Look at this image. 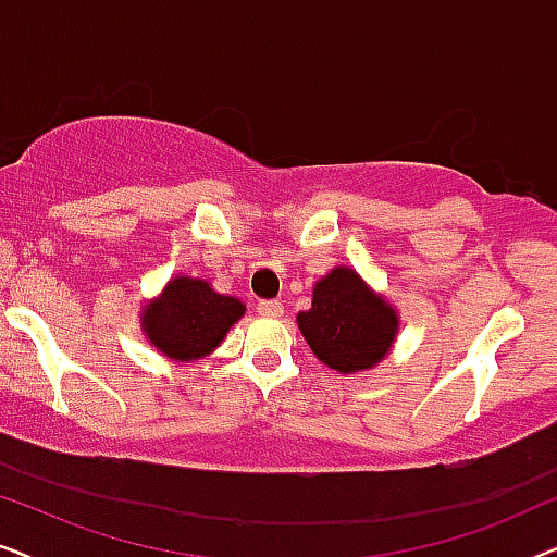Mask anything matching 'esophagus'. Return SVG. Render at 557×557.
Returning <instances> with one entry per match:
<instances>
[{
  "label": "esophagus",
  "instance_id": "esophagus-1",
  "mask_svg": "<svg viewBox=\"0 0 557 557\" xmlns=\"http://www.w3.org/2000/svg\"><path fill=\"white\" fill-rule=\"evenodd\" d=\"M258 311H261L263 317H281L284 314V304H281L278 299H263V301H258Z\"/></svg>",
  "mask_w": 557,
  "mask_h": 557
}]
</instances>
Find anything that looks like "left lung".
Returning a JSON list of instances; mask_svg holds the SVG:
<instances>
[{"label":"left lung","mask_w":557,"mask_h":557,"mask_svg":"<svg viewBox=\"0 0 557 557\" xmlns=\"http://www.w3.org/2000/svg\"><path fill=\"white\" fill-rule=\"evenodd\" d=\"M296 322L311 352L342 375L375 368L398 334V311L347 265L317 281L311 309Z\"/></svg>","instance_id":"8db88e82"}]
</instances>
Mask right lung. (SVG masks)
<instances>
[{"label":"right lung","instance_id":"right-lung-1","mask_svg":"<svg viewBox=\"0 0 557 557\" xmlns=\"http://www.w3.org/2000/svg\"><path fill=\"white\" fill-rule=\"evenodd\" d=\"M243 314L246 304L218 294L208 281L174 276L164 292L144 307L141 330L164 357L189 362L208 357Z\"/></svg>","mask_w":557,"mask_h":557}]
</instances>
